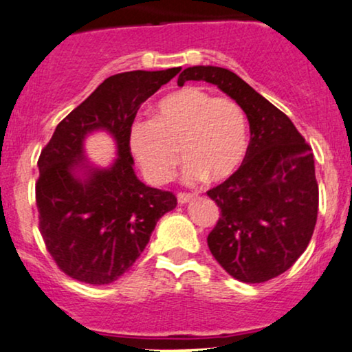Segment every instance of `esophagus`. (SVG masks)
Instances as JSON below:
<instances>
[{
  "label": "esophagus",
  "instance_id": "esophagus-1",
  "mask_svg": "<svg viewBox=\"0 0 352 352\" xmlns=\"http://www.w3.org/2000/svg\"><path fill=\"white\" fill-rule=\"evenodd\" d=\"M195 197V194H187V192H179L177 194V202L181 205H184L189 202V200H192Z\"/></svg>",
  "mask_w": 352,
  "mask_h": 352
}]
</instances>
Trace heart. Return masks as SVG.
Segmentation results:
<instances>
[{
	"mask_svg": "<svg viewBox=\"0 0 352 352\" xmlns=\"http://www.w3.org/2000/svg\"><path fill=\"white\" fill-rule=\"evenodd\" d=\"M244 109L231 98H215L199 87H186L157 103L153 120L137 118L127 142L144 176L162 184L176 166L179 147L186 158L182 179L221 181L230 177L248 150Z\"/></svg>",
	"mask_w": 352,
	"mask_h": 352,
	"instance_id": "obj_1",
	"label": "heart"
}]
</instances>
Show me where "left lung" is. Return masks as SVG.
I'll list each match as a JSON object with an SVG mask.
<instances>
[{"label": "left lung", "mask_w": 352, "mask_h": 352, "mask_svg": "<svg viewBox=\"0 0 352 352\" xmlns=\"http://www.w3.org/2000/svg\"><path fill=\"white\" fill-rule=\"evenodd\" d=\"M186 80L217 85L244 109L250 142L243 165L207 195L220 218L208 249L232 278L263 283L293 267L307 249L318 212L314 153L293 121L225 67L192 66Z\"/></svg>", "instance_id": "obj_1"}]
</instances>
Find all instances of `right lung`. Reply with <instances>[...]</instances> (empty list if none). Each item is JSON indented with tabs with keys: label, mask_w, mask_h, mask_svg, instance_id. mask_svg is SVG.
Instances as JSON below:
<instances>
[{
	"label": "right lung",
	"mask_w": 352,
	"mask_h": 352,
	"mask_svg": "<svg viewBox=\"0 0 352 352\" xmlns=\"http://www.w3.org/2000/svg\"><path fill=\"white\" fill-rule=\"evenodd\" d=\"M131 71L104 79L54 129L38 158V226L59 270L89 285H109L132 267L157 221L176 207L175 194L145 186L134 173L127 131L140 104L175 77ZM104 130L117 144L107 168L85 157L87 135Z\"/></svg>",
	"instance_id": "1"
}]
</instances>
